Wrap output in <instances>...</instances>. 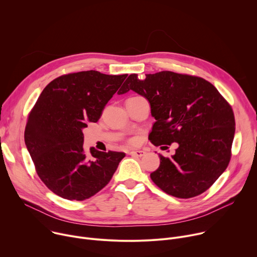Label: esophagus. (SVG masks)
<instances>
[{
	"label": "esophagus",
	"mask_w": 257,
	"mask_h": 257,
	"mask_svg": "<svg viewBox=\"0 0 257 257\" xmlns=\"http://www.w3.org/2000/svg\"><path fill=\"white\" fill-rule=\"evenodd\" d=\"M145 151H142V150H135V151H131L130 152V154L132 155V156H136V157H142V156H144L145 155Z\"/></svg>",
	"instance_id": "obj_1"
}]
</instances>
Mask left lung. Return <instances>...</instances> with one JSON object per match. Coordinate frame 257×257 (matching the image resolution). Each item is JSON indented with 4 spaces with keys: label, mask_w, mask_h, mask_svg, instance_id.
Returning a JSON list of instances; mask_svg holds the SVG:
<instances>
[{
    "label": "left lung",
    "mask_w": 257,
    "mask_h": 257,
    "mask_svg": "<svg viewBox=\"0 0 257 257\" xmlns=\"http://www.w3.org/2000/svg\"><path fill=\"white\" fill-rule=\"evenodd\" d=\"M130 90L150 103L156 119L151 143L179 144L170 158L159 155L160 165L150 175L154 184L183 199L208 190L231 159L236 124L231 105L204 78L173 71L146 74L145 79L131 74L118 94Z\"/></svg>",
    "instance_id": "left-lung-1"
}]
</instances>
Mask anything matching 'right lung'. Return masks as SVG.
Listing matches in <instances>:
<instances>
[{
	"instance_id": "1",
	"label": "right lung",
	"mask_w": 257,
	"mask_h": 257,
	"mask_svg": "<svg viewBox=\"0 0 257 257\" xmlns=\"http://www.w3.org/2000/svg\"><path fill=\"white\" fill-rule=\"evenodd\" d=\"M127 74L96 70L61 75L43 90L28 114L24 141L37 174L53 193L82 201L112 179L123 152L83 149L82 130L97 122Z\"/></svg>"
}]
</instances>
